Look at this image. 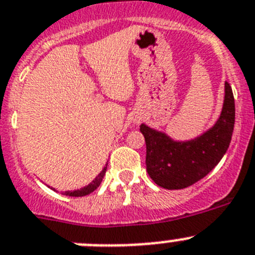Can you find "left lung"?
Segmentation results:
<instances>
[{
    "mask_svg": "<svg viewBox=\"0 0 255 255\" xmlns=\"http://www.w3.org/2000/svg\"><path fill=\"white\" fill-rule=\"evenodd\" d=\"M235 124V100L225 83V102L216 125L190 141H173L163 132L140 125L147 144L145 164L150 179L168 190L185 189L207 176L218 164L231 141Z\"/></svg>",
    "mask_w": 255,
    "mask_h": 255,
    "instance_id": "1",
    "label": "left lung"
}]
</instances>
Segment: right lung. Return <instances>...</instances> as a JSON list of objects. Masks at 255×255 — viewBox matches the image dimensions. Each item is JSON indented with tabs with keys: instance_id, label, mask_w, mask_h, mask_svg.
I'll use <instances>...</instances> for the list:
<instances>
[{
	"instance_id": "1",
	"label": "right lung",
	"mask_w": 255,
	"mask_h": 255,
	"mask_svg": "<svg viewBox=\"0 0 255 255\" xmlns=\"http://www.w3.org/2000/svg\"><path fill=\"white\" fill-rule=\"evenodd\" d=\"M106 170H107V167L103 168L102 172H101L100 175H98V176H97L96 179H94L93 181H92L88 186H84V188L80 189V190L65 191L64 194L69 195V197H84V195L91 194V193H93V191L101 185V182H102V179H103V176H105V173H106Z\"/></svg>"
}]
</instances>
